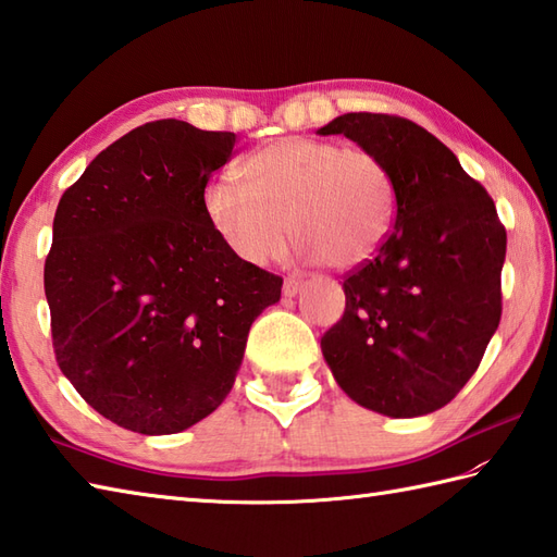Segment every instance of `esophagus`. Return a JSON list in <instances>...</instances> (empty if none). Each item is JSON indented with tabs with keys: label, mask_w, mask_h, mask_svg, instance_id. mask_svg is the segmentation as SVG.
<instances>
[{
	"label": "esophagus",
	"mask_w": 557,
	"mask_h": 557,
	"mask_svg": "<svg viewBox=\"0 0 557 557\" xmlns=\"http://www.w3.org/2000/svg\"><path fill=\"white\" fill-rule=\"evenodd\" d=\"M304 289V282L297 280V277H287L285 280V287H282V292H285V297H297V294Z\"/></svg>",
	"instance_id": "34e87169"
}]
</instances>
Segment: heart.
<instances>
[{
    "label": "heart",
    "mask_w": 557,
    "mask_h": 557,
    "mask_svg": "<svg viewBox=\"0 0 557 557\" xmlns=\"http://www.w3.org/2000/svg\"><path fill=\"white\" fill-rule=\"evenodd\" d=\"M203 212L218 239L246 263L263 265L285 248L309 263L351 270L373 258L395 218V182L366 148L282 138L244 158L232 176L210 182Z\"/></svg>",
    "instance_id": "obj_1"
}]
</instances>
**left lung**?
Instances as JSON below:
<instances>
[{
	"label": "left lung",
	"instance_id": "left-lung-1",
	"mask_svg": "<svg viewBox=\"0 0 557 557\" xmlns=\"http://www.w3.org/2000/svg\"><path fill=\"white\" fill-rule=\"evenodd\" d=\"M373 150L395 182L393 232L345 280V315L321 349L357 405L393 419L445 407L500 323L507 234L493 198L419 124L349 112L318 128Z\"/></svg>",
	"mask_w": 557,
	"mask_h": 557
}]
</instances>
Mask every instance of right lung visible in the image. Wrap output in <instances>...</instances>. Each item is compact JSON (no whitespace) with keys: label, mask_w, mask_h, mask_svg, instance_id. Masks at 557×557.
<instances>
[{"label":"right lung","mask_w":557,"mask_h":557,"mask_svg":"<svg viewBox=\"0 0 557 557\" xmlns=\"http://www.w3.org/2000/svg\"><path fill=\"white\" fill-rule=\"evenodd\" d=\"M236 136L180 120L134 128L59 200L45 297L66 381L144 435L191 429L230 395L282 277L210 230L203 191Z\"/></svg>","instance_id":"right-lung-1"}]
</instances>
